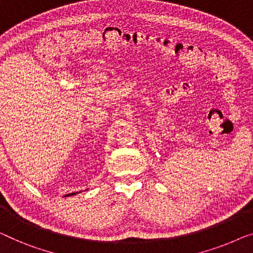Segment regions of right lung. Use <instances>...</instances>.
<instances>
[{"instance_id": "right-lung-1", "label": "right lung", "mask_w": 253, "mask_h": 253, "mask_svg": "<svg viewBox=\"0 0 253 253\" xmlns=\"http://www.w3.org/2000/svg\"><path fill=\"white\" fill-rule=\"evenodd\" d=\"M87 190V189H85ZM81 192H74V193H69V194H66V195H64V197H68V196H74L76 195V194H80Z\"/></svg>"}]
</instances>
